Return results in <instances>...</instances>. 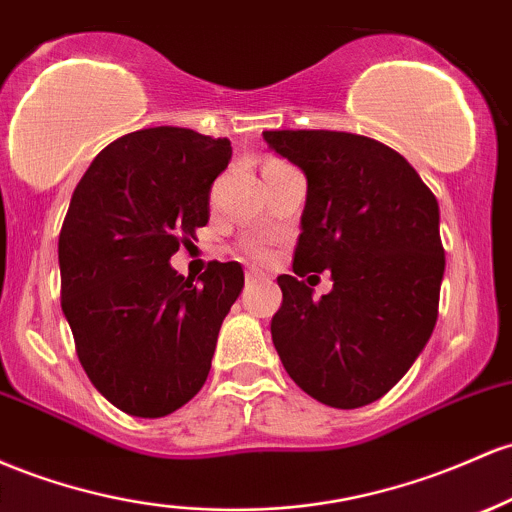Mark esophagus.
<instances>
[{"instance_id":"34e87169","label":"esophagus","mask_w":512,"mask_h":512,"mask_svg":"<svg viewBox=\"0 0 512 512\" xmlns=\"http://www.w3.org/2000/svg\"><path fill=\"white\" fill-rule=\"evenodd\" d=\"M265 279H267V274L260 272V269H247V272H245V284L247 286H252L257 282H265Z\"/></svg>"}]
</instances>
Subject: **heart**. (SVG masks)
<instances>
[{
    "mask_svg": "<svg viewBox=\"0 0 512 512\" xmlns=\"http://www.w3.org/2000/svg\"><path fill=\"white\" fill-rule=\"evenodd\" d=\"M245 252L250 257H255V260H267L269 257V250H267V245H262V243H252V245H247L245 247Z\"/></svg>",
    "mask_w": 512,
    "mask_h": 512,
    "instance_id": "obj_1",
    "label": "heart"
}]
</instances>
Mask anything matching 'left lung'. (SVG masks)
Masks as SVG:
<instances>
[{"instance_id": "8db88e82", "label": "left lung", "mask_w": 512, "mask_h": 512, "mask_svg": "<svg viewBox=\"0 0 512 512\" xmlns=\"http://www.w3.org/2000/svg\"><path fill=\"white\" fill-rule=\"evenodd\" d=\"M306 174L294 274H282L272 342L286 374L333 408L391 391L437 323L445 247L440 206L403 155L342 131H265ZM331 269L320 300L300 279Z\"/></svg>"}]
</instances>
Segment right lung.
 <instances>
[{"mask_svg": "<svg viewBox=\"0 0 512 512\" xmlns=\"http://www.w3.org/2000/svg\"><path fill=\"white\" fill-rule=\"evenodd\" d=\"M230 155L228 138L143 128L106 145L72 194L60 303L89 381L123 413L170 415L209 376L243 267L213 260L194 284L170 257L209 223L211 184Z\"/></svg>", "mask_w": 512, "mask_h": 512, "instance_id": "obj_1", "label": "right lung"}]
</instances>
